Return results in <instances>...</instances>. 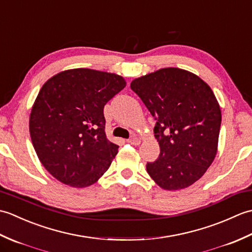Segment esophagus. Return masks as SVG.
<instances>
[{
  "label": "esophagus",
  "mask_w": 252,
  "mask_h": 252,
  "mask_svg": "<svg viewBox=\"0 0 252 252\" xmlns=\"http://www.w3.org/2000/svg\"><path fill=\"white\" fill-rule=\"evenodd\" d=\"M127 143L132 144V145H140L141 140L138 137H132L130 140H127Z\"/></svg>",
  "instance_id": "1"
}]
</instances>
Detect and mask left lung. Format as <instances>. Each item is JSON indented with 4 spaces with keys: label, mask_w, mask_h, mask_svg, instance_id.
<instances>
[{
    "label": "left lung",
    "mask_w": 252,
    "mask_h": 252,
    "mask_svg": "<svg viewBox=\"0 0 252 252\" xmlns=\"http://www.w3.org/2000/svg\"><path fill=\"white\" fill-rule=\"evenodd\" d=\"M131 89L157 121L160 155L146 164L148 174L167 190L194 184L218 152L222 116L211 88L195 73L169 67L134 79Z\"/></svg>",
    "instance_id": "left-lung-1"
}]
</instances>
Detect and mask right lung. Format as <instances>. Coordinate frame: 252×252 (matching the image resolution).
Here are the masks:
<instances>
[{"label":"right lung","instance_id":"right-lung-1","mask_svg":"<svg viewBox=\"0 0 252 252\" xmlns=\"http://www.w3.org/2000/svg\"><path fill=\"white\" fill-rule=\"evenodd\" d=\"M126 82L119 74L69 69L47 80L32 106L29 131L41 163L62 183L97 182L118 153L105 133L104 107Z\"/></svg>","mask_w":252,"mask_h":252}]
</instances>
